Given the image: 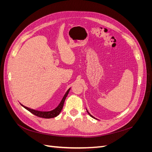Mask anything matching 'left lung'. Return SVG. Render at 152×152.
Segmentation results:
<instances>
[{"mask_svg": "<svg viewBox=\"0 0 152 152\" xmlns=\"http://www.w3.org/2000/svg\"><path fill=\"white\" fill-rule=\"evenodd\" d=\"M86 110H87V113H88V114L89 115H90L91 117H93V118H94V119H96V120H98V119H97V118H95L94 117H93V115H91V113H90L88 112V110H87V109H86Z\"/></svg>", "mask_w": 152, "mask_h": 152, "instance_id": "left-lung-1", "label": "left lung"}]
</instances>
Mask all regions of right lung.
Listing matches in <instances>:
<instances>
[{
    "label": "right lung",
    "mask_w": 152,
    "mask_h": 152,
    "mask_svg": "<svg viewBox=\"0 0 152 152\" xmlns=\"http://www.w3.org/2000/svg\"><path fill=\"white\" fill-rule=\"evenodd\" d=\"M70 88H69L67 91L66 92V93L64 95L63 98H62L61 102L59 103V104H58V107L54 108L53 110H50V111H48V112H42V111H39V110H35L34 109H31L30 108H28L25 107V106L23 105L22 104H21V105L23 107H24L25 109H26L28 111H29L30 112H31L32 114L35 115L39 117H42V118H54L57 117L58 115L60 113V112H61V110L63 109V105H64V103H65V99L66 98V96L68 94L69 91H70Z\"/></svg>",
    "instance_id": "add662e5"
}]
</instances>
